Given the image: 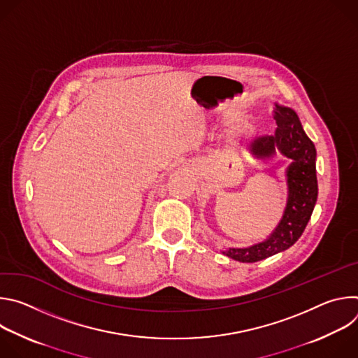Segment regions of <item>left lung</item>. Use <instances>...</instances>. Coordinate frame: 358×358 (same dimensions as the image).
<instances>
[{"mask_svg":"<svg viewBox=\"0 0 358 358\" xmlns=\"http://www.w3.org/2000/svg\"><path fill=\"white\" fill-rule=\"evenodd\" d=\"M273 119L278 126L275 134L252 140L249 151L259 160H271L276 156V151L290 159L285 174L287 184L286 207L279 224L266 239L246 248L222 250L228 258L243 264L258 262L289 249L301 236L317 201V152L313 141L304 133L293 109L275 103Z\"/></svg>","mask_w":358,"mask_h":358,"instance_id":"obj_1","label":"left lung"}]
</instances>
